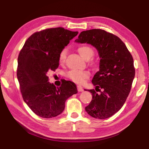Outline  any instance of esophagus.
Segmentation results:
<instances>
[{
	"instance_id": "34e87169",
	"label": "esophagus",
	"mask_w": 149,
	"mask_h": 149,
	"mask_svg": "<svg viewBox=\"0 0 149 149\" xmlns=\"http://www.w3.org/2000/svg\"><path fill=\"white\" fill-rule=\"evenodd\" d=\"M77 87V91L79 92H82L83 91H84V89H83V87L81 86H79V85H78Z\"/></svg>"
}]
</instances>
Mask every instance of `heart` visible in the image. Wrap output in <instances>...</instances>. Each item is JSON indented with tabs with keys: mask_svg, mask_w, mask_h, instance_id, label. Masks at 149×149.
Returning <instances> with one entry per match:
<instances>
[{
	"mask_svg": "<svg viewBox=\"0 0 149 149\" xmlns=\"http://www.w3.org/2000/svg\"><path fill=\"white\" fill-rule=\"evenodd\" d=\"M77 50L79 52L81 56L84 58L88 60L93 56V50L91 47L89 45H81L77 48ZM67 50L66 49H63L59 54L58 60L60 64L64 63L65 58H66ZM90 73L87 70H84V71H79V70H71L68 72L66 73L65 76L68 79L72 80L76 84H81L84 83L85 79H87L89 77Z\"/></svg>",
	"mask_w": 149,
	"mask_h": 149,
	"instance_id": "obj_1",
	"label": "heart"
}]
</instances>
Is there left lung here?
<instances>
[{
    "instance_id": "1",
    "label": "left lung",
    "mask_w": 149,
    "mask_h": 149,
    "mask_svg": "<svg viewBox=\"0 0 149 149\" xmlns=\"http://www.w3.org/2000/svg\"><path fill=\"white\" fill-rule=\"evenodd\" d=\"M75 41L93 45L100 58L99 71L92 79L100 94L88 90L93 99L85 110L95 118H110L123 107L132 89L135 74L132 54L119 37L102 29L81 32Z\"/></svg>"
}]
</instances>
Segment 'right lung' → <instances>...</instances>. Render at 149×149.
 Listing matches in <instances>:
<instances>
[{"mask_svg":"<svg viewBox=\"0 0 149 149\" xmlns=\"http://www.w3.org/2000/svg\"><path fill=\"white\" fill-rule=\"evenodd\" d=\"M77 34L63 27L46 29L32 34L20 50L17 68L20 91L24 102L40 117L58 116L65 100L77 93L74 83L65 80L56 87L47 76L58 68L60 52Z\"/></svg>","mask_w":149,"mask_h":149,"instance_id":"1","label":"right lung"}]
</instances>
